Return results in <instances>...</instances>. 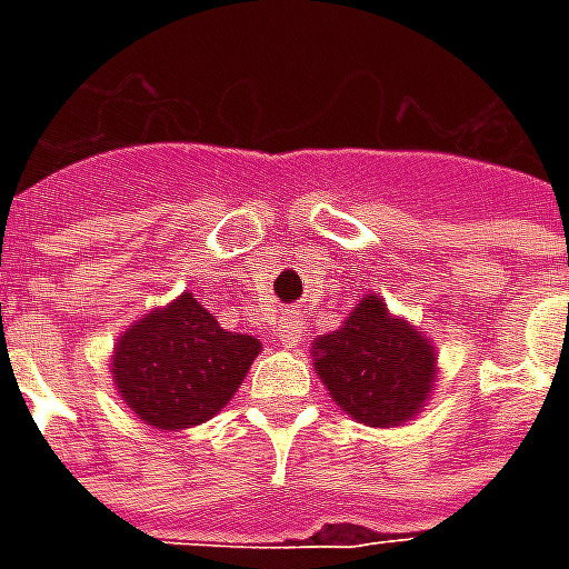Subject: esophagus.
I'll list each match as a JSON object with an SVG mask.
<instances>
[{
    "label": "esophagus",
    "instance_id": "esophagus-1",
    "mask_svg": "<svg viewBox=\"0 0 569 569\" xmlns=\"http://www.w3.org/2000/svg\"><path fill=\"white\" fill-rule=\"evenodd\" d=\"M301 335H305V322L298 320V317H286L280 326H277V338H280V345L283 347H296L301 341Z\"/></svg>",
    "mask_w": 569,
    "mask_h": 569
}]
</instances>
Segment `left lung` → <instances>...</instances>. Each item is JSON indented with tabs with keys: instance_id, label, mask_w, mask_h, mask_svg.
<instances>
[{
	"instance_id": "1",
	"label": "left lung",
	"mask_w": 569,
	"mask_h": 569,
	"mask_svg": "<svg viewBox=\"0 0 569 569\" xmlns=\"http://www.w3.org/2000/svg\"><path fill=\"white\" fill-rule=\"evenodd\" d=\"M313 369L341 411L366 427H402L436 383V347L375 292L338 332L313 341Z\"/></svg>"
}]
</instances>
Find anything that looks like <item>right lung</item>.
Wrapping results in <instances>:
<instances>
[{"instance_id": "right-lung-1", "label": "right lung", "mask_w": 569, "mask_h": 569, "mask_svg": "<svg viewBox=\"0 0 569 569\" xmlns=\"http://www.w3.org/2000/svg\"><path fill=\"white\" fill-rule=\"evenodd\" d=\"M259 350V338L228 332L198 298L182 292L118 338L112 378L149 427L188 429L231 402Z\"/></svg>"}]
</instances>
